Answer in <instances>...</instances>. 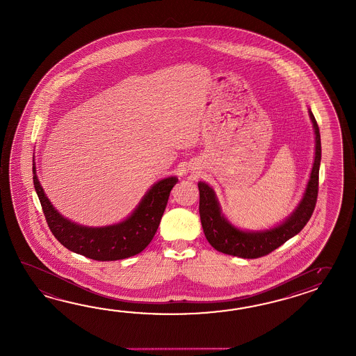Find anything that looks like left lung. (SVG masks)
Returning <instances> with one entry per match:
<instances>
[{
	"label": "left lung",
	"mask_w": 356,
	"mask_h": 356,
	"mask_svg": "<svg viewBox=\"0 0 356 356\" xmlns=\"http://www.w3.org/2000/svg\"><path fill=\"white\" fill-rule=\"evenodd\" d=\"M309 115L314 127V164L310 173V179L306 184L304 197L300 201L296 210L283 223L266 231H241L224 218L214 190L207 183L199 182L200 219L205 237L215 250L227 255L243 259L265 257L275 248H280L286 241L296 236L309 222L314 211L318 197L319 166L322 159L319 127L316 124L312 110H309Z\"/></svg>",
	"instance_id": "1"
}]
</instances>
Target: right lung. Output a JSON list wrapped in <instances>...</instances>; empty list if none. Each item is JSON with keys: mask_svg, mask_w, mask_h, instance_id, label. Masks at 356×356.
<instances>
[{"mask_svg": "<svg viewBox=\"0 0 356 356\" xmlns=\"http://www.w3.org/2000/svg\"><path fill=\"white\" fill-rule=\"evenodd\" d=\"M177 182V177L159 181L147 191L140 205L125 220L92 228L67 220L51 205L37 178L33 164L34 188L52 234L67 250L97 261L122 260L134 257L147 248L165 211L170 191Z\"/></svg>", "mask_w": 356, "mask_h": 356, "instance_id": "right-lung-1", "label": "right lung"}]
</instances>
